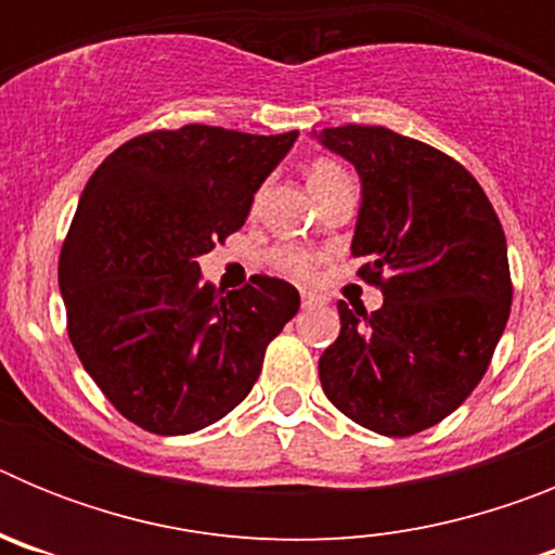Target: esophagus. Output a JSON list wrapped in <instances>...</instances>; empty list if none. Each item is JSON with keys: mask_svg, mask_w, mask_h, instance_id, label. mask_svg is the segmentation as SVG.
<instances>
[{"mask_svg": "<svg viewBox=\"0 0 555 555\" xmlns=\"http://www.w3.org/2000/svg\"><path fill=\"white\" fill-rule=\"evenodd\" d=\"M322 306V297L313 292H302V308H317Z\"/></svg>", "mask_w": 555, "mask_h": 555, "instance_id": "34e87169", "label": "esophagus"}]
</instances>
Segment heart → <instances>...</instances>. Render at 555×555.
Segmentation results:
<instances>
[{"mask_svg": "<svg viewBox=\"0 0 555 555\" xmlns=\"http://www.w3.org/2000/svg\"><path fill=\"white\" fill-rule=\"evenodd\" d=\"M336 175H341V169H338L336 164H331V160H313V164L308 166V189H317V185L336 178ZM272 261L274 267L283 269V272L306 278V274L313 272L317 258H313L311 253H302V249H278V253L272 255Z\"/></svg>", "mask_w": 555, "mask_h": 555, "instance_id": "1", "label": "heart"}]
</instances>
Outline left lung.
Listing matches in <instances>:
<instances>
[{
    "instance_id": "obj_1",
    "label": "left lung",
    "mask_w": 555,
    "mask_h": 555,
    "mask_svg": "<svg viewBox=\"0 0 555 555\" xmlns=\"http://www.w3.org/2000/svg\"><path fill=\"white\" fill-rule=\"evenodd\" d=\"M313 139L361 178L352 255L384 306L338 302L322 352L327 400L352 423L411 436L480 384L512 311L506 233L478 180L444 152L386 127H327Z\"/></svg>"
}]
</instances>
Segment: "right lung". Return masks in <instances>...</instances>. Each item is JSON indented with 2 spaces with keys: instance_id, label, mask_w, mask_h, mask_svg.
I'll use <instances>...</instances> for the list:
<instances>
[{
  "instance_id": "right-lung-1",
  "label": "right lung",
  "mask_w": 555,
  "mask_h": 555,
  "mask_svg": "<svg viewBox=\"0 0 555 555\" xmlns=\"http://www.w3.org/2000/svg\"><path fill=\"white\" fill-rule=\"evenodd\" d=\"M297 135L155 130L111 152L82 189L57 263L68 338L139 428L183 436L230 414L300 311L278 278L255 274L238 292L199 278V255L247 222Z\"/></svg>"
}]
</instances>
